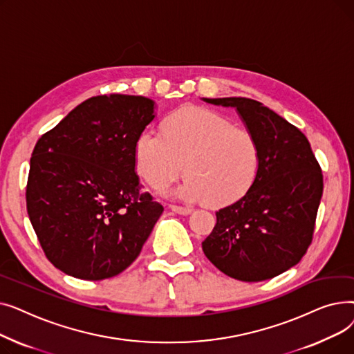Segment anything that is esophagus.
I'll return each instance as SVG.
<instances>
[{
	"instance_id": "esophagus-1",
	"label": "esophagus",
	"mask_w": 354,
	"mask_h": 354,
	"mask_svg": "<svg viewBox=\"0 0 354 354\" xmlns=\"http://www.w3.org/2000/svg\"><path fill=\"white\" fill-rule=\"evenodd\" d=\"M174 212H176V214H179V215H189L191 212H192V209L191 208H185V207H178V205H171L169 207Z\"/></svg>"
}]
</instances>
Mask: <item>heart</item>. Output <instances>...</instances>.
I'll list each match as a JSON object with an SVG mask.
<instances>
[{"label":"heart","mask_w":354,"mask_h":354,"mask_svg":"<svg viewBox=\"0 0 354 354\" xmlns=\"http://www.w3.org/2000/svg\"><path fill=\"white\" fill-rule=\"evenodd\" d=\"M135 169L155 191L185 178L176 195L185 201L228 205L243 198L261 167V151L247 127L205 107H182L167 115L160 132L140 130L133 147Z\"/></svg>","instance_id":"heart-1"}]
</instances>
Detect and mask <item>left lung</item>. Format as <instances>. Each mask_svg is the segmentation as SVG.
Segmentation results:
<instances>
[{
	"mask_svg": "<svg viewBox=\"0 0 354 354\" xmlns=\"http://www.w3.org/2000/svg\"><path fill=\"white\" fill-rule=\"evenodd\" d=\"M236 107L261 151L252 188L216 212L203 254L228 277L264 281L299 264L311 245L323 195V174L299 129L247 97L205 99Z\"/></svg>",
	"mask_w": 354,
	"mask_h": 354,
	"instance_id": "obj_1",
	"label": "left lung"
}]
</instances>
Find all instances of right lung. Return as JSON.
<instances>
[{
	"mask_svg": "<svg viewBox=\"0 0 354 354\" xmlns=\"http://www.w3.org/2000/svg\"><path fill=\"white\" fill-rule=\"evenodd\" d=\"M153 106L143 96L90 97L37 140L27 212L47 259L64 274L88 281L120 274L162 215L133 159Z\"/></svg>",
	"mask_w": 354,
	"mask_h": 354,
	"instance_id": "add662e5",
	"label": "right lung"
}]
</instances>
